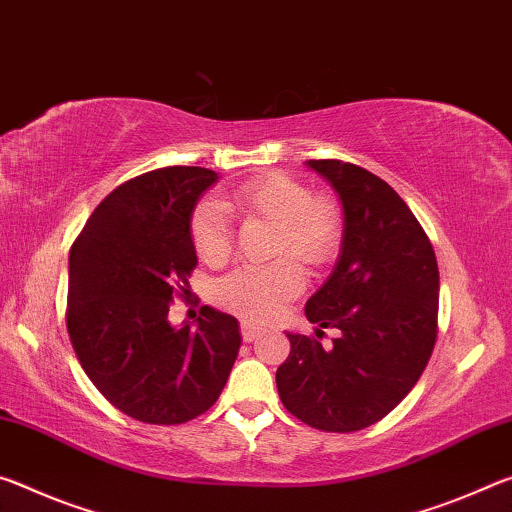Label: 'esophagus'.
I'll use <instances>...</instances> for the list:
<instances>
[{
	"mask_svg": "<svg viewBox=\"0 0 512 512\" xmlns=\"http://www.w3.org/2000/svg\"><path fill=\"white\" fill-rule=\"evenodd\" d=\"M240 333H242V338H245V342H254L258 335H261V329H258L256 324H251V322H242L240 324Z\"/></svg>",
	"mask_w": 512,
	"mask_h": 512,
	"instance_id": "obj_1",
	"label": "esophagus"
}]
</instances>
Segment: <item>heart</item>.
Here are the masks:
<instances>
[{
  "label": "heart",
  "mask_w": 512,
  "mask_h": 512,
  "mask_svg": "<svg viewBox=\"0 0 512 512\" xmlns=\"http://www.w3.org/2000/svg\"><path fill=\"white\" fill-rule=\"evenodd\" d=\"M229 213L258 215L274 222L272 254L290 253L306 267L333 261L345 233L342 211L331 197L313 195L308 186L288 174H265L245 181L229 197L204 199L195 206L190 215V240L197 256L208 265L229 261L233 251ZM289 257L242 265L224 276L215 288L217 304L254 322L279 317L286 301L304 290V272Z\"/></svg>",
  "instance_id": "obj_1"
}]
</instances>
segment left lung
Listing matches in <instances>:
<instances>
[{"instance_id":"8db88e82","label":"left lung","mask_w":512,"mask_h":512,"mask_svg":"<svg viewBox=\"0 0 512 512\" xmlns=\"http://www.w3.org/2000/svg\"><path fill=\"white\" fill-rule=\"evenodd\" d=\"M345 211L342 251L329 281L308 299L313 335L288 333L276 370L292 415L329 433L367 429L420 379L438 338L440 274L429 236L388 183L354 163L308 161ZM324 328L339 338L322 346Z\"/></svg>"}]
</instances>
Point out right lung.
<instances>
[{
	"instance_id": "1",
	"label": "right lung",
	"mask_w": 512,
	"mask_h": 512,
	"mask_svg": "<svg viewBox=\"0 0 512 512\" xmlns=\"http://www.w3.org/2000/svg\"><path fill=\"white\" fill-rule=\"evenodd\" d=\"M217 181L206 167H161L124 181L88 217L70 251L67 333L95 388L145 424L206 413L240 349L238 320L201 306L197 329L167 320L197 267L190 215Z\"/></svg>"
}]
</instances>
